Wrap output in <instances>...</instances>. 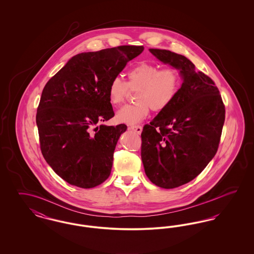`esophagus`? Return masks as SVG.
<instances>
[{
    "label": "esophagus",
    "mask_w": 254,
    "mask_h": 254,
    "mask_svg": "<svg viewBox=\"0 0 254 254\" xmlns=\"http://www.w3.org/2000/svg\"><path fill=\"white\" fill-rule=\"evenodd\" d=\"M129 128L132 129L133 131L138 133V134H141L142 130H143V127L141 126H131Z\"/></svg>",
    "instance_id": "obj_1"
}]
</instances>
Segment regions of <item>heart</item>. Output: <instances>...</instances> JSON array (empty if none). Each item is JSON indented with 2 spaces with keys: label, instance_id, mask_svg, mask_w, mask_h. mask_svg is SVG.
I'll list each match as a JSON object with an SVG mask.
<instances>
[{
  "label": "heart",
  "instance_id": "b5f03b06",
  "mask_svg": "<svg viewBox=\"0 0 254 254\" xmlns=\"http://www.w3.org/2000/svg\"><path fill=\"white\" fill-rule=\"evenodd\" d=\"M180 72L171 66L159 68L151 63H139L127 72V81L121 77L112 78L108 88L110 104L114 107L122 105L130 90H138L135 105L125 106L116 114L119 123L134 125L145 120L150 109L160 112L172 104L181 87Z\"/></svg>",
  "mask_w": 254,
  "mask_h": 254
}]
</instances>
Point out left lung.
Instances as JSON below:
<instances>
[{"instance_id":"8db88e82","label":"left lung","mask_w":254,"mask_h":254,"mask_svg":"<svg viewBox=\"0 0 254 254\" xmlns=\"http://www.w3.org/2000/svg\"><path fill=\"white\" fill-rule=\"evenodd\" d=\"M149 51L178 69L180 90L168 109L145 125L141 157L148 179L163 189L193 180L217 152L225 106L214 82L187 57L166 49Z\"/></svg>"}]
</instances>
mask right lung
<instances>
[{
	"label": "right lung",
	"instance_id": "obj_1",
	"mask_svg": "<svg viewBox=\"0 0 254 254\" xmlns=\"http://www.w3.org/2000/svg\"><path fill=\"white\" fill-rule=\"evenodd\" d=\"M143 50L121 46L77 54L45 85L37 109L40 146L51 169L68 184L91 189L109 178L127 127L98 124L114 116L110 81Z\"/></svg>",
	"mask_w": 254,
	"mask_h": 254
}]
</instances>
